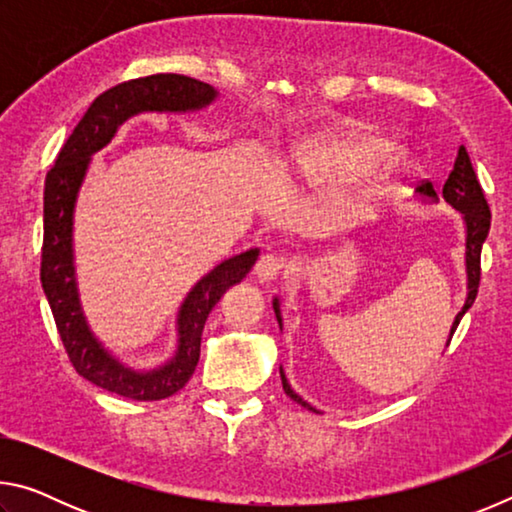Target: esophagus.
I'll use <instances>...</instances> for the list:
<instances>
[{
    "instance_id": "obj_1",
    "label": "esophagus",
    "mask_w": 512,
    "mask_h": 512,
    "mask_svg": "<svg viewBox=\"0 0 512 512\" xmlns=\"http://www.w3.org/2000/svg\"><path fill=\"white\" fill-rule=\"evenodd\" d=\"M291 266L289 257L287 255H280V253H266L257 259L255 264V277L259 282H271L275 280L277 275L287 271Z\"/></svg>"
}]
</instances>
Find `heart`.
<instances>
[{
	"label": "heart",
	"instance_id": "obj_1",
	"mask_svg": "<svg viewBox=\"0 0 512 512\" xmlns=\"http://www.w3.org/2000/svg\"><path fill=\"white\" fill-rule=\"evenodd\" d=\"M395 144L379 135H354L348 140H339L318 149H311L302 158V173L309 180H357L361 176L384 167L393 160Z\"/></svg>",
	"mask_w": 512,
	"mask_h": 512
}]
</instances>
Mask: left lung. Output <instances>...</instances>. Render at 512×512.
<instances>
[{
  "label": "left lung",
  "instance_id": "obj_1",
  "mask_svg": "<svg viewBox=\"0 0 512 512\" xmlns=\"http://www.w3.org/2000/svg\"><path fill=\"white\" fill-rule=\"evenodd\" d=\"M418 196L422 201H431V203H438V194L429 180H424V183L415 189ZM443 198L445 201L454 207L456 212L463 214V223H465V271H467V298H465V305L463 309L458 311L452 329H449V341H452V336L456 332L458 323H461V318L465 316V311L472 307V302L476 298V291H479V280H481V248H483V241L488 237L490 232V207L488 201H485L483 196V189L479 185V180H476V173L472 169V162H470V155H467L465 146L458 149L456 155V162H454V169L449 173V178L445 180L443 185ZM273 309H275V318L277 323H280L282 329V309H280V298H273ZM280 377H282V388L284 393H287L293 402H298L300 406H305V409L320 413L318 409H314L309 402L302 400V397L293 391L287 375H284V370L280 366Z\"/></svg>",
  "mask_w": 512,
  "mask_h": 512
}]
</instances>
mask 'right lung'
<instances>
[{"mask_svg": "<svg viewBox=\"0 0 512 512\" xmlns=\"http://www.w3.org/2000/svg\"><path fill=\"white\" fill-rule=\"evenodd\" d=\"M219 92L180 74H153L119 83L92 101L74 133L60 149L45 180V241L40 280L54 314L67 357L83 379L137 402L171 397L194 375L201 357V334L212 307L248 275L259 248L223 259L198 280L178 309L176 354L153 370L121 363L90 329L83 314L74 266V207L92 155L108 146L119 126L140 112H194L216 101Z\"/></svg>", "mask_w": 512, "mask_h": 512, "instance_id": "1", "label": "right lung"}]
</instances>
